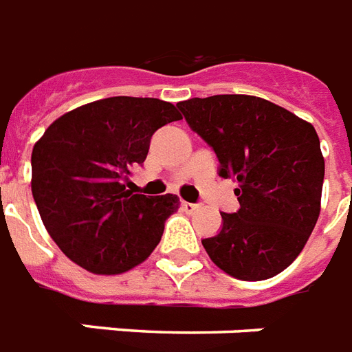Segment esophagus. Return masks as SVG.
Returning a JSON list of instances; mask_svg holds the SVG:
<instances>
[{
  "label": "esophagus",
  "mask_w": 352,
  "mask_h": 352,
  "mask_svg": "<svg viewBox=\"0 0 352 352\" xmlns=\"http://www.w3.org/2000/svg\"><path fill=\"white\" fill-rule=\"evenodd\" d=\"M182 209L187 212V214H192L194 210L198 209V205L196 204H189V201H182Z\"/></svg>",
  "instance_id": "34e87169"
}]
</instances>
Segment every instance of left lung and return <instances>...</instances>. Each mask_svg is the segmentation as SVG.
I'll use <instances>...</instances> for the list:
<instances>
[{"instance_id": "1", "label": "left lung", "mask_w": 352, "mask_h": 352, "mask_svg": "<svg viewBox=\"0 0 352 352\" xmlns=\"http://www.w3.org/2000/svg\"><path fill=\"white\" fill-rule=\"evenodd\" d=\"M178 109L214 148L220 176L238 182L240 209L221 212L223 227L201 240L205 251L243 282L276 276L318 221L325 174L318 134L287 109L247 94L190 98Z\"/></svg>"}]
</instances>
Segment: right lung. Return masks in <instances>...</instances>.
Instances as JSON below:
<instances>
[{
	"label": "right lung",
	"mask_w": 352,
	"mask_h": 352,
	"mask_svg": "<svg viewBox=\"0 0 352 352\" xmlns=\"http://www.w3.org/2000/svg\"><path fill=\"white\" fill-rule=\"evenodd\" d=\"M182 120L168 101L114 96L65 112L32 148V196L50 238L94 274H122L162 240L174 194L145 196L123 179L145 162L160 127Z\"/></svg>",
	"instance_id": "add662e5"
}]
</instances>
